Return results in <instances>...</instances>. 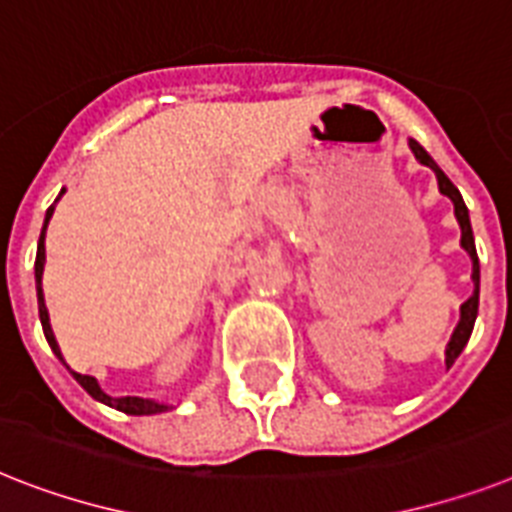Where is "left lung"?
Wrapping results in <instances>:
<instances>
[{"label":"left lung","instance_id":"left-lung-1","mask_svg":"<svg viewBox=\"0 0 512 512\" xmlns=\"http://www.w3.org/2000/svg\"><path fill=\"white\" fill-rule=\"evenodd\" d=\"M410 149H413L415 160L421 162V165H426V168H431L436 173V181H439V191H442L444 197L452 199V205H455V218H458L460 223V247L471 255L473 260V294L468 299H465L463 305H460V323L458 328H455V334H452L450 344H447V365L455 363V357L463 352V347L468 344V339H471V331H473V323H476V313H479V255H476V244H473V231H471V218H468V207H465L463 197H460V191L455 189V184H452L450 178L444 176L442 168L436 165L434 160H431V155L426 152V149L418 144L415 139H410Z\"/></svg>","mask_w":512,"mask_h":512}]
</instances>
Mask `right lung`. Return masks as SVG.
I'll return each instance as SVG.
<instances>
[{
  "label": "right lung",
  "instance_id": "obj_1",
  "mask_svg": "<svg viewBox=\"0 0 512 512\" xmlns=\"http://www.w3.org/2000/svg\"><path fill=\"white\" fill-rule=\"evenodd\" d=\"M65 194V189L60 191V197ZM57 197V199H60ZM54 213V205L47 210V218H44V228H41V236H39V249H36V297H39V318H41V328H44V336H47L49 347H52V352L62 360V352H60V344H57V339H54L52 334V326H49V313H47V305H44V292H41V276H44V263H47V249H44V236H47V226H49V218H52ZM73 373V378H76L78 384L86 389V392L94 397V400L105 402V405L110 407H118L120 413H128V415H155V413H165L170 405H162V402H155V400H144V397H110V394L102 392V386L97 384V378L94 376H83V373Z\"/></svg>",
  "mask_w": 512,
  "mask_h": 512
}]
</instances>
